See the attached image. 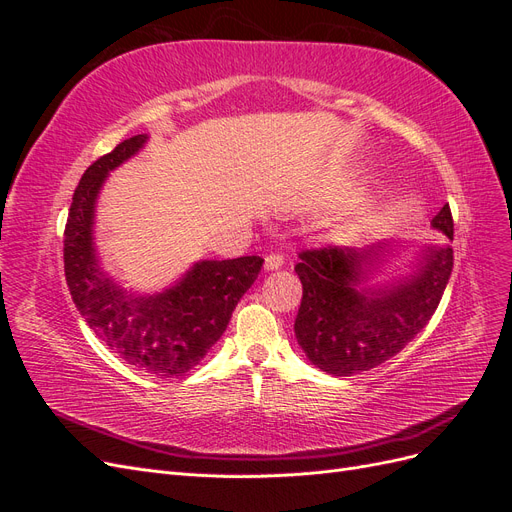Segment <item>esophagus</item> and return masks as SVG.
I'll return each instance as SVG.
<instances>
[{"label":"esophagus","mask_w":512,"mask_h":512,"mask_svg":"<svg viewBox=\"0 0 512 512\" xmlns=\"http://www.w3.org/2000/svg\"><path fill=\"white\" fill-rule=\"evenodd\" d=\"M284 265V256L277 254V252H271L265 256V269L273 271V269H280Z\"/></svg>","instance_id":"1"}]
</instances>
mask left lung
<instances>
[{
    "label": "left lung",
    "mask_w": 512,
    "mask_h": 512,
    "mask_svg": "<svg viewBox=\"0 0 512 512\" xmlns=\"http://www.w3.org/2000/svg\"><path fill=\"white\" fill-rule=\"evenodd\" d=\"M433 228L453 239V213L444 205ZM294 267L303 299L294 335L307 359L333 376H352L404 350L436 312L453 271V247L431 250L425 267L391 290L359 292L354 284L367 252L324 245L299 252Z\"/></svg>",
    "instance_id": "8db88e82"
}]
</instances>
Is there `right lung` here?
I'll return each mask as SVG.
<instances>
[{"label": "right lung", "mask_w": 512, "mask_h": 512, "mask_svg": "<svg viewBox=\"0 0 512 512\" xmlns=\"http://www.w3.org/2000/svg\"><path fill=\"white\" fill-rule=\"evenodd\" d=\"M145 141V134H136L85 170L64 230V271L76 309L123 363L149 376L175 378L203 361L222 337L232 309L256 282L265 260H203L156 297H132L108 280L91 239L96 196L108 170L134 156Z\"/></svg>", "instance_id": "obj_1"}]
</instances>
